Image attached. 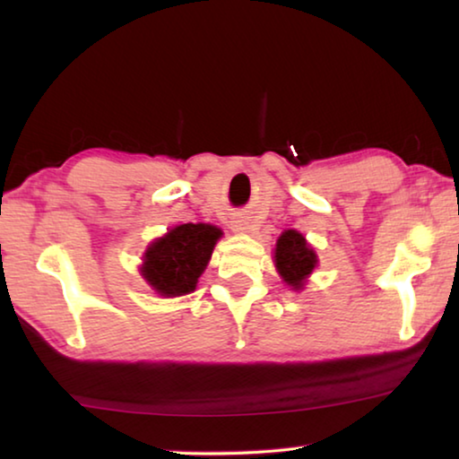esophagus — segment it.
I'll return each mask as SVG.
<instances>
[{"mask_svg": "<svg viewBox=\"0 0 459 459\" xmlns=\"http://www.w3.org/2000/svg\"><path fill=\"white\" fill-rule=\"evenodd\" d=\"M230 227H232V230H235V232H247V229H248L245 219H235V221H232Z\"/></svg>", "mask_w": 459, "mask_h": 459, "instance_id": "obj_1", "label": "esophagus"}]
</instances>
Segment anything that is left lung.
<instances>
[{
	"instance_id": "1",
	"label": "left lung",
	"mask_w": 459,
	"mask_h": 459,
	"mask_svg": "<svg viewBox=\"0 0 459 459\" xmlns=\"http://www.w3.org/2000/svg\"><path fill=\"white\" fill-rule=\"evenodd\" d=\"M275 267L291 290H304L307 277L317 265L316 251L298 230H283L275 245Z\"/></svg>"
}]
</instances>
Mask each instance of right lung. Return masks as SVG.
Segmentation results:
<instances>
[{
    "label": "right lung",
    "mask_w": 459,
    "mask_h": 459,
    "mask_svg": "<svg viewBox=\"0 0 459 459\" xmlns=\"http://www.w3.org/2000/svg\"><path fill=\"white\" fill-rule=\"evenodd\" d=\"M221 235V229L204 222L178 224L169 229L143 253V279L164 298L194 291Z\"/></svg>",
    "instance_id": "add662e5"
}]
</instances>
